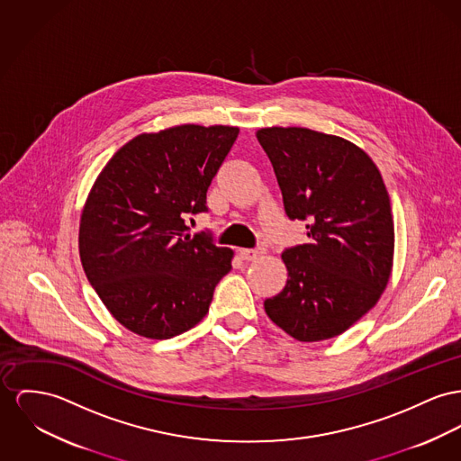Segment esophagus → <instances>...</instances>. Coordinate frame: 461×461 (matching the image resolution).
<instances>
[{
    "instance_id": "1",
    "label": "esophagus",
    "mask_w": 461,
    "mask_h": 461,
    "mask_svg": "<svg viewBox=\"0 0 461 461\" xmlns=\"http://www.w3.org/2000/svg\"><path fill=\"white\" fill-rule=\"evenodd\" d=\"M260 255H264V248H243V249H240V257L246 262H253Z\"/></svg>"
}]
</instances>
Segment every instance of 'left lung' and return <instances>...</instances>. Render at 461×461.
<instances>
[{"label": "left lung", "instance_id": "obj_1", "mask_svg": "<svg viewBox=\"0 0 461 461\" xmlns=\"http://www.w3.org/2000/svg\"><path fill=\"white\" fill-rule=\"evenodd\" d=\"M290 220H306V245L281 255L288 279L267 316L303 342L336 338L375 306L393 266L395 229L379 169L355 143L306 127H266Z\"/></svg>", "mask_w": 461, "mask_h": 461}]
</instances>
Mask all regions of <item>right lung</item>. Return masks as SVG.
I'll list each match as a JSON object with an SVG mask.
<instances>
[{"mask_svg":"<svg viewBox=\"0 0 461 461\" xmlns=\"http://www.w3.org/2000/svg\"><path fill=\"white\" fill-rule=\"evenodd\" d=\"M238 134V127L195 123L143 132L94 182L80 216V260L127 330L171 339L206 316L234 251L190 238L185 218L208 212V186Z\"/></svg>","mask_w":461,"mask_h":461,"instance_id":"1","label":"right lung"}]
</instances>
